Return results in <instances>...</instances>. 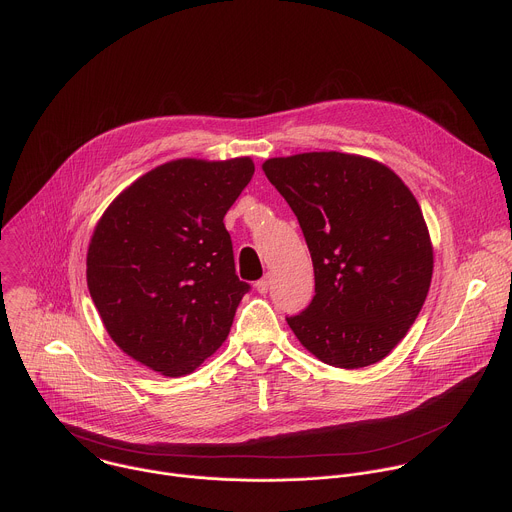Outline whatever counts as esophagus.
<instances>
[{"label":"esophagus","mask_w":512,"mask_h":512,"mask_svg":"<svg viewBox=\"0 0 512 512\" xmlns=\"http://www.w3.org/2000/svg\"><path fill=\"white\" fill-rule=\"evenodd\" d=\"M255 287H257L259 294H267V289L271 287V275H265L263 279H259V281L255 283Z\"/></svg>","instance_id":"obj_1"}]
</instances>
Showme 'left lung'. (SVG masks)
Here are the masks:
<instances>
[{
    "label": "left lung",
    "mask_w": 512,
    "mask_h": 512,
    "mask_svg": "<svg viewBox=\"0 0 512 512\" xmlns=\"http://www.w3.org/2000/svg\"><path fill=\"white\" fill-rule=\"evenodd\" d=\"M263 172L298 216L316 296L287 316L322 362L362 369L383 360L415 322L433 251L421 208L387 166L340 152L271 158Z\"/></svg>",
    "instance_id": "8db88e82"
}]
</instances>
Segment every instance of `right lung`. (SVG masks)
I'll return each instance as SVG.
<instances>
[{"instance_id": "1", "label": "right lung", "mask_w": 512, "mask_h": 512, "mask_svg": "<svg viewBox=\"0 0 512 512\" xmlns=\"http://www.w3.org/2000/svg\"><path fill=\"white\" fill-rule=\"evenodd\" d=\"M255 166L176 160L121 192L87 253V283L115 344L166 377L192 373L221 346L251 289L235 273L223 218Z\"/></svg>"}]
</instances>
